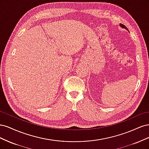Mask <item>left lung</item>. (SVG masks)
Here are the masks:
<instances>
[{
	"instance_id": "1",
	"label": "left lung",
	"mask_w": 149,
	"mask_h": 149,
	"mask_svg": "<svg viewBox=\"0 0 149 149\" xmlns=\"http://www.w3.org/2000/svg\"><path fill=\"white\" fill-rule=\"evenodd\" d=\"M119 26H120V27H122L123 29H125V30H128V29H127V27H126V26L124 25H123V24H119Z\"/></svg>"
}]
</instances>
